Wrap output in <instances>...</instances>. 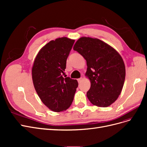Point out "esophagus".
<instances>
[{"instance_id":"34e87169","label":"esophagus","mask_w":147,"mask_h":147,"mask_svg":"<svg viewBox=\"0 0 147 147\" xmlns=\"http://www.w3.org/2000/svg\"><path fill=\"white\" fill-rule=\"evenodd\" d=\"M83 80V78L82 77L78 78V83H81V82H82V81Z\"/></svg>"}]
</instances>
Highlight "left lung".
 Wrapping results in <instances>:
<instances>
[{
  "label": "left lung",
  "mask_w": 147,
  "mask_h": 147,
  "mask_svg": "<svg viewBox=\"0 0 147 147\" xmlns=\"http://www.w3.org/2000/svg\"><path fill=\"white\" fill-rule=\"evenodd\" d=\"M74 50L86 61L85 75L91 82L86 93L89 100L100 107L112 104L121 94L125 80V65L121 56L113 47L96 38H80Z\"/></svg>",
  "instance_id": "obj_1"
}]
</instances>
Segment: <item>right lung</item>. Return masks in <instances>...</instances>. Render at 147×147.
Returning <instances> with one entry per match:
<instances>
[{"instance_id":"1","label":"right lung","mask_w":147,"mask_h":147,"mask_svg":"<svg viewBox=\"0 0 147 147\" xmlns=\"http://www.w3.org/2000/svg\"><path fill=\"white\" fill-rule=\"evenodd\" d=\"M75 42L67 37L56 38L42 47L34 60L32 77L40 99L53 112L66 110L72 104L78 83L64 78L66 61Z\"/></svg>"}]
</instances>
